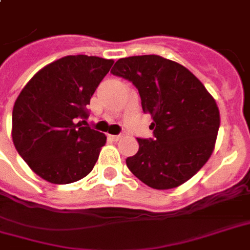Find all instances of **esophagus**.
I'll use <instances>...</instances> for the list:
<instances>
[{"mask_svg":"<svg viewBox=\"0 0 250 250\" xmlns=\"http://www.w3.org/2000/svg\"><path fill=\"white\" fill-rule=\"evenodd\" d=\"M108 138H110L111 140H114V142H118V140L122 138V135H108Z\"/></svg>","mask_w":250,"mask_h":250,"instance_id":"1","label":"esophagus"}]
</instances>
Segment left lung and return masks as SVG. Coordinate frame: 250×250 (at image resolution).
Returning a JSON list of instances; mask_svg holds the SVG:
<instances>
[{"label":"left lung","instance_id":"8db88e82","mask_svg":"<svg viewBox=\"0 0 250 250\" xmlns=\"http://www.w3.org/2000/svg\"><path fill=\"white\" fill-rule=\"evenodd\" d=\"M111 73L134 83L153 139H138L127 167L153 189H171L195 176L213 152L220 127L216 101L195 75L171 59L136 55L116 61Z\"/></svg>","mask_w":250,"mask_h":250}]
</instances>
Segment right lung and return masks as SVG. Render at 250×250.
<instances>
[{"instance_id": "obj_1", "label": "right lung", "mask_w": 250, "mask_h": 250, "mask_svg": "<svg viewBox=\"0 0 250 250\" xmlns=\"http://www.w3.org/2000/svg\"><path fill=\"white\" fill-rule=\"evenodd\" d=\"M112 63L88 55L57 59L34 74L16 99L13 144L46 182L70 184L92 171L107 138L86 125V106Z\"/></svg>"}]
</instances>
